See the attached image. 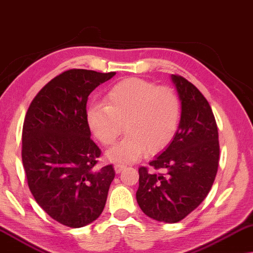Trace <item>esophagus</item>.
I'll return each mask as SVG.
<instances>
[{"instance_id":"obj_1","label":"esophagus","mask_w":253,"mask_h":253,"mask_svg":"<svg viewBox=\"0 0 253 253\" xmlns=\"http://www.w3.org/2000/svg\"><path fill=\"white\" fill-rule=\"evenodd\" d=\"M126 165H124V164H116L115 165V170H116V173H120V172H123V169H126Z\"/></svg>"}]
</instances>
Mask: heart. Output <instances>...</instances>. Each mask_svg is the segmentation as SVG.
I'll return each mask as SVG.
<instances>
[{"instance_id":"heart-1","label":"heart","mask_w":253,"mask_h":253,"mask_svg":"<svg viewBox=\"0 0 253 253\" xmlns=\"http://www.w3.org/2000/svg\"><path fill=\"white\" fill-rule=\"evenodd\" d=\"M180 118L176 92L140 78H127L113 84L104 103L87 110L88 126L105 147L116 143L125 125L126 137L108 154L116 163H133L147 152H162L175 136Z\"/></svg>"}]
</instances>
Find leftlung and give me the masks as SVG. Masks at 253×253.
I'll return each mask as SVG.
<instances>
[{
	"label": "left lung",
	"mask_w": 253,
	"mask_h": 253,
	"mask_svg": "<svg viewBox=\"0 0 253 253\" xmlns=\"http://www.w3.org/2000/svg\"><path fill=\"white\" fill-rule=\"evenodd\" d=\"M172 80L182 109L179 129L165 151L149 163L152 172L138 169L136 191L142 211L167 223L181 221L208 196L220 154L218 127L204 95L183 77L173 74Z\"/></svg>",
	"instance_id": "obj_1"
}]
</instances>
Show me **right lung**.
<instances>
[{"mask_svg":"<svg viewBox=\"0 0 253 253\" xmlns=\"http://www.w3.org/2000/svg\"><path fill=\"white\" fill-rule=\"evenodd\" d=\"M116 72L72 69L49 81L31 102L23 125L21 159L28 188L57 222L80 228L101 215L115 169H99L90 138L88 96Z\"/></svg>","mask_w":253,"mask_h":253,"instance_id":"right-lung-1","label":"right lung"}]
</instances>
